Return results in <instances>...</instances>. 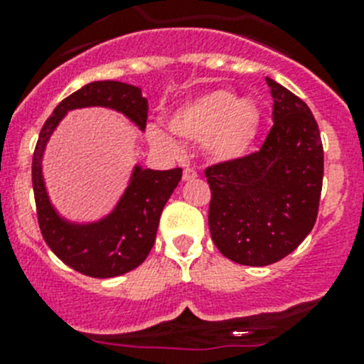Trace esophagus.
<instances>
[{"instance_id":"34e87169","label":"esophagus","mask_w":364,"mask_h":364,"mask_svg":"<svg viewBox=\"0 0 364 364\" xmlns=\"http://www.w3.org/2000/svg\"><path fill=\"white\" fill-rule=\"evenodd\" d=\"M197 178V171L193 167H186L185 171H183V179L185 181H192V179Z\"/></svg>"}]
</instances>
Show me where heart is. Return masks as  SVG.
Here are the masks:
<instances>
[{
	"mask_svg": "<svg viewBox=\"0 0 364 364\" xmlns=\"http://www.w3.org/2000/svg\"><path fill=\"white\" fill-rule=\"evenodd\" d=\"M167 127L186 142H203L213 160H236L250 149L259 127V112L250 100H236L227 87L209 90L183 102L167 117ZM151 141L161 149L176 144L164 132L151 130Z\"/></svg>",
	"mask_w": 364,
	"mask_h": 364,
	"instance_id": "obj_1",
	"label": "heart"
}]
</instances>
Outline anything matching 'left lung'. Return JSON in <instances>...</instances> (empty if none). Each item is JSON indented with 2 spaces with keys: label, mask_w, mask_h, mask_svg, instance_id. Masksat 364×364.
<instances>
[{
  "label": "left lung",
  "mask_w": 364,
  "mask_h": 364,
  "mask_svg": "<svg viewBox=\"0 0 364 364\" xmlns=\"http://www.w3.org/2000/svg\"><path fill=\"white\" fill-rule=\"evenodd\" d=\"M273 127L257 151L204 168L211 190L208 223L222 255L269 266L314 229L324 178L321 132L310 107L266 77Z\"/></svg>",
  "instance_id": "1"
}]
</instances>
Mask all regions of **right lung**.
Returning a JSON list of instances; mask_svg holds the SVG:
<instances>
[{"instance_id": "add662e5", "label": "right lung", "mask_w": 364, "mask_h": 364, "mask_svg": "<svg viewBox=\"0 0 364 364\" xmlns=\"http://www.w3.org/2000/svg\"><path fill=\"white\" fill-rule=\"evenodd\" d=\"M102 105L123 112L146 128L148 100L141 87L117 80H97L58 104L40 130L33 153L31 178L40 232L67 266L86 277L112 278L135 269L155 245L161 209L181 179L183 168L151 171L135 167L130 186L111 215L91 225H72L53 209L42 179V153L61 117L72 109Z\"/></svg>"}]
</instances>
